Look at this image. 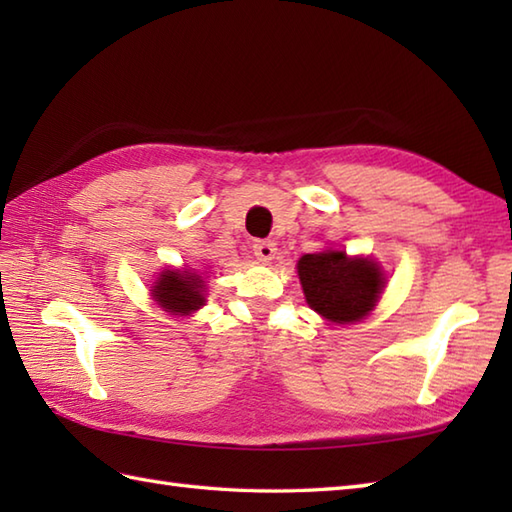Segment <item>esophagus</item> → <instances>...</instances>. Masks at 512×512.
<instances>
[{"label": "esophagus", "mask_w": 512, "mask_h": 512, "mask_svg": "<svg viewBox=\"0 0 512 512\" xmlns=\"http://www.w3.org/2000/svg\"><path fill=\"white\" fill-rule=\"evenodd\" d=\"M253 253L259 259V262H270L277 253V244L275 242H266V239H257L253 244Z\"/></svg>", "instance_id": "esophagus-1"}]
</instances>
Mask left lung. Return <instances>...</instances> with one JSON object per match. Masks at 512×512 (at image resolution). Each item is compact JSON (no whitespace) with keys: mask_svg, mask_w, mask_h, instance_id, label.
<instances>
[{"mask_svg":"<svg viewBox=\"0 0 512 512\" xmlns=\"http://www.w3.org/2000/svg\"><path fill=\"white\" fill-rule=\"evenodd\" d=\"M308 306L332 323L365 319L385 288V273L372 257H347L345 250L303 255L297 264Z\"/></svg>","mask_w":512,"mask_h":512,"instance_id":"obj_1","label":"left lung"}]
</instances>
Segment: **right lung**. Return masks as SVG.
Instances as JSON below:
<instances>
[{
  "instance_id": "add662e5",
  "label": "right lung",
  "mask_w": 512,
  "mask_h": 512,
  "mask_svg": "<svg viewBox=\"0 0 512 512\" xmlns=\"http://www.w3.org/2000/svg\"><path fill=\"white\" fill-rule=\"evenodd\" d=\"M204 290V279L195 270L165 268L151 286V297L165 312L187 317L204 306Z\"/></svg>"
}]
</instances>
